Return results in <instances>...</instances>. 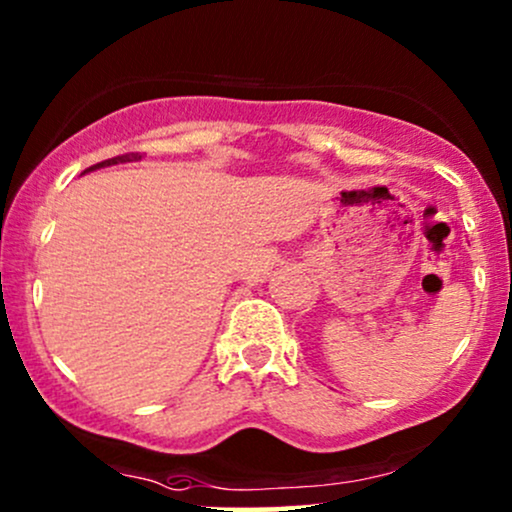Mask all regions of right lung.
Returning <instances> with one entry per match:
<instances>
[{
    "label": "right lung",
    "instance_id": "1",
    "mask_svg": "<svg viewBox=\"0 0 512 512\" xmlns=\"http://www.w3.org/2000/svg\"><path fill=\"white\" fill-rule=\"evenodd\" d=\"M132 161H142V154H123V156H113V159H106L102 163H97V166H90L87 170H82V175L85 173H92V170L97 168H109V166H118V163H132Z\"/></svg>",
    "mask_w": 512,
    "mask_h": 512
}]
</instances>
